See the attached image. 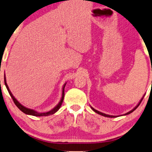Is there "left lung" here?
Listing matches in <instances>:
<instances>
[{
    "mask_svg": "<svg viewBox=\"0 0 152 152\" xmlns=\"http://www.w3.org/2000/svg\"><path fill=\"white\" fill-rule=\"evenodd\" d=\"M144 96H143L142 98H141V100H140V102H138V104H137V105H136V107H135L134 108H133V110H131V111H129L128 112V113H126V114H124V115H128V114H130V113H133V111L135 110L136 109V108L138 107V106H139V104H141V101H142V99H143V98H144ZM91 109L93 110H94L95 113H97V114H99V115H102V116H104V117H107V118H115V117H117V116H115V115H107V114H104V113H101V112H99V111H98V110H95V109H94V108L92 107H91Z\"/></svg>",
    "mask_w": 152,
    "mask_h": 152,
    "instance_id": "8db88e82",
    "label": "left lung"
}]
</instances>
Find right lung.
Segmentation results:
<instances>
[{
  "label": "right lung",
  "mask_w": 152,
  "mask_h": 152,
  "mask_svg": "<svg viewBox=\"0 0 152 152\" xmlns=\"http://www.w3.org/2000/svg\"><path fill=\"white\" fill-rule=\"evenodd\" d=\"M4 82H5V85H6V88H7V90H8V93H9L10 96H11V98L13 99V101H14L15 104L17 106V107L19 108L20 110L22 111L23 113H25V114L30 115H33V116H48V115H53V114H54V113H56V112H57L58 110L60 109V107H61V104H62V103H63V98H64V88H65V86H66V84H64V85H63V90H62V96H61V100H60L59 102H58V104H57V105L55 107L53 110L47 112V113H39V112H37L35 110H34L29 109V108H27V107H26L23 106L22 104H21V103H19V102L14 97V95L12 94V93H11V91H10L9 88H8L7 83H6V76H5V74H4Z\"/></svg>",
  "instance_id": "right-lung-1"
}]
</instances>
